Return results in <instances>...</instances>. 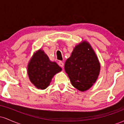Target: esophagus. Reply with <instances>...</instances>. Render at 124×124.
Listing matches in <instances>:
<instances>
[{
  "instance_id": "34e87169",
  "label": "esophagus",
  "mask_w": 124,
  "mask_h": 124,
  "mask_svg": "<svg viewBox=\"0 0 124 124\" xmlns=\"http://www.w3.org/2000/svg\"><path fill=\"white\" fill-rule=\"evenodd\" d=\"M58 65H59V66H61V68H63V66H64V63L63 62H61V61H59V63H58Z\"/></svg>"
}]
</instances>
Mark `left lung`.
Instances as JSON below:
<instances>
[{"label": "left lung", "mask_w": 124, "mask_h": 124, "mask_svg": "<svg viewBox=\"0 0 124 124\" xmlns=\"http://www.w3.org/2000/svg\"><path fill=\"white\" fill-rule=\"evenodd\" d=\"M100 69L96 54L86 41L75 46L65 64V72L72 85L81 92L93 86L99 76Z\"/></svg>", "instance_id": "1"}]
</instances>
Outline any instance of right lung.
Instances as JSON below:
<instances>
[{"label":"right lung","instance_id":"1","mask_svg":"<svg viewBox=\"0 0 124 124\" xmlns=\"http://www.w3.org/2000/svg\"><path fill=\"white\" fill-rule=\"evenodd\" d=\"M62 69L56 62H51L44 51L39 49L31 58L28 65V75L31 82L38 89H45L51 79Z\"/></svg>","mask_w":124,"mask_h":124}]
</instances>
